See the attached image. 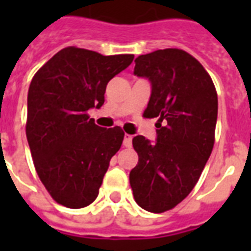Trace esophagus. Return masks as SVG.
<instances>
[{
    "mask_svg": "<svg viewBox=\"0 0 251 251\" xmlns=\"http://www.w3.org/2000/svg\"><path fill=\"white\" fill-rule=\"evenodd\" d=\"M131 145H133V137L130 134H125V137H124V146L125 147H131Z\"/></svg>",
    "mask_w": 251,
    "mask_h": 251,
    "instance_id": "esophagus-1",
    "label": "esophagus"
}]
</instances>
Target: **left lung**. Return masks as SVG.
<instances>
[{
  "instance_id": "obj_1",
  "label": "left lung",
  "mask_w": 251,
  "mask_h": 251,
  "mask_svg": "<svg viewBox=\"0 0 251 251\" xmlns=\"http://www.w3.org/2000/svg\"><path fill=\"white\" fill-rule=\"evenodd\" d=\"M134 75L151 83L145 117H157L156 141L133 138L139 160L130 172L135 202L160 214L182 202L198 182L215 141L218 94L211 76L181 49L135 60Z\"/></svg>"
}]
</instances>
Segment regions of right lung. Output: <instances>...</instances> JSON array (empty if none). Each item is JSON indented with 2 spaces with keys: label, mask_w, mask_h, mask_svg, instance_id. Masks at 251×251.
I'll return each mask as SVG.
<instances>
[{
  "label": "right lung",
  "mask_w": 251,
  "mask_h": 251,
  "mask_svg": "<svg viewBox=\"0 0 251 251\" xmlns=\"http://www.w3.org/2000/svg\"><path fill=\"white\" fill-rule=\"evenodd\" d=\"M133 60V54L102 56L68 47L32 78L25 135L41 182L62 206L82 208L94 202L110 159L121 149V127H100L87 112L101 108L108 82Z\"/></svg>",
  "instance_id": "add662e5"
}]
</instances>
